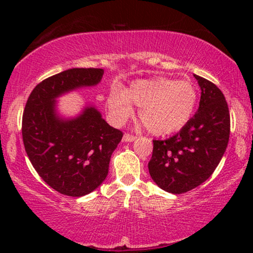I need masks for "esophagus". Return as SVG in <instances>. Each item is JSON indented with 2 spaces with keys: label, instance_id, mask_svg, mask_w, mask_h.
<instances>
[{
  "label": "esophagus",
  "instance_id": "obj_1",
  "mask_svg": "<svg viewBox=\"0 0 253 253\" xmlns=\"http://www.w3.org/2000/svg\"><path fill=\"white\" fill-rule=\"evenodd\" d=\"M136 136L133 135V134H129V133H125L124 134V141H127V143H129V141H134Z\"/></svg>",
  "mask_w": 253,
  "mask_h": 253
}]
</instances>
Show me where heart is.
<instances>
[{"instance_id": "b5f03b06", "label": "heart", "mask_w": 253, "mask_h": 253, "mask_svg": "<svg viewBox=\"0 0 253 253\" xmlns=\"http://www.w3.org/2000/svg\"><path fill=\"white\" fill-rule=\"evenodd\" d=\"M197 91L185 80L167 77L141 78L125 90L113 85L106 97L109 120L121 126L134 114L139 106V118L151 133L165 135L177 132L190 120L195 112Z\"/></svg>"}]
</instances>
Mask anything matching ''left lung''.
Here are the masks:
<instances>
[{
  "mask_svg": "<svg viewBox=\"0 0 253 253\" xmlns=\"http://www.w3.org/2000/svg\"><path fill=\"white\" fill-rule=\"evenodd\" d=\"M194 76L201 88L196 114L177 134L153 140L150 175L168 193H187L207 181L228 144L231 119L222 91L211 81Z\"/></svg>",
  "mask_w": 253,
  "mask_h": 253,
  "instance_id": "obj_1",
  "label": "left lung"
}]
</instances>
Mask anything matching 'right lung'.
I'll list each match as a JSON object with an SVG mask.
<instances>
[{
  "label": "right lung",
  "mask_w": 253,
  "mask_h": 253,
  "mask_svg": "<svg viewBox=\"0 0 253 253\" xmlns=\"http://www.w3.org/2000/svg\"><path fill=\"white\" fill-rule=\"evenodd\" d=\"M103 69L76 68L46 78L32 90L22 115V140L32 165L42 178L63 195L91 193L108 175L112 153L123 139L94 107L76 119L56 113V98L64 92L96 85Z\"/></svg>",
  "instance_id": "1"
}]
</instances>
